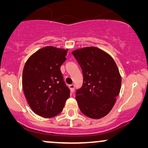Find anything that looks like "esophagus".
Here are the masks:
<instances>
[{
  "mask_svg": "<svg viewBox=\"0 0 148 148\" xmlns=\"http://www.w3.org/2000/svg\"><path fill=\"white\" fill-rule=\"evenodd\" d=\"M69 87L71 92H73L74 91H75V85H74V84L69 85Z\"/></svg>",
  "mask_w": 148,
  "mask_h": 148,
  "instance_id": "1",
  "label": "esophagus"
}]
</instances>
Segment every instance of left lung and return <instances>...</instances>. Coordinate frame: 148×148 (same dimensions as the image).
I'll return each mask as SVG.
<instances>
[{"instance_id": "1", "label": "left lung", "mask_w": 148, "mask_h": 148, "mask_svg": "<svg viewBox=\"0 0 148 148\" xmlns=\"http://www.w3.org/2000/svg\"><path fill=\"white\" fill-rule=\"evenodd\" d=\"M82 69L84 83L76 100L83 114L91 119L104 117L112 110L120 93L121 76L112 56L96 47L72 52Z\"/></svg>"}]
</instances>
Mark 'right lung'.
Here are the masks:
<instances>
[{
	"mask_svg": "<svg viewBox=\"0 0 148 148\" xmlns=\"http://www.w3.org/2000/svg\"><path fill=\"white\" fill-rule=\"evenodd\" d=\"M68 49L46 46L34 53L26 61L22 86L30 108L44 118L58 115L70 96L60 71Z\"/></svg>",
	"mask_w": 148,
	"mask_h": 148,
	"instance_id": "obj_1",
	"label": "right lung"
}]
</instances>
